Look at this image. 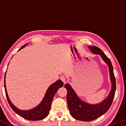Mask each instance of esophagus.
Segmentation results:
<instances>
[{
	"instance_id": "esophagus-1",
	"label": "esophagus",
	"mask_w": 126,
	"mask_h": 126,
	"mask_svg": "<svg viewBox=\"0 0 126 126\" xmlns=\"http://www.w3.org/2000/svg\"><path fill=\"white\" fill-rule=\"evenodd\" d=\"M60 79H61V80L64 83H66V79H65V77L64 76H62Z\"/></svg>"
}]
</instances>
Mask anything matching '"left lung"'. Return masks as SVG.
I'll return each mask as SVG.
<instances>
[{"label":"left lung","mask_w":126,"mask_h":126,"mask_svg":"<svg viewBox=\"0 0 126 126\" xmlns=\"http://www.w3.org/2000/svg\"><path fill=\"white\" fill-rule=\"evenodd\" d=\"M88 47L93 54L100 55L108 66L111 89L108 97L103 101L96 104H90L81 100L70 85L68 83L64 85V87L67 90V102L71 115L75 119L82 121H93L106 113L112 104L116 89L113 68L110 59L98 47L88 46Z\"/></svg>","instance_id":"1"}]
</instances>
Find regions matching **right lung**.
I'll list each match as a JSON object with an SVG mask.
<instances>
[{
    "label": "right lung",
    "mask_w": 126,
    "mask_h": 126,
    "mask_svg": "<svg viewBox=\"0 0 126 126\" xmlns=\"http://www.w3.org/2000/svg\"><path fill=\"white\" fill-rule=\"evenodd\" d=\"M27 44H26L25 45L22 46L18 50V51L21 49L23 48L26 45H27ZM5 75L6 72L4 76V88L5 95L6 96H7L8 102L9 105L15 112L19 116L23 118L30 121L41 120V119L45 118L48 115L49 111L50 110L51 102H52L55 93H57L58 90L63 86V82L61 79L53 83L52 85L50 86L48 89H47V92H46L43 100L37 107H35L34 108L27 110H20L18 109L17 107H16L10 100L7 94V89H6Z\"/></svg>",
    "instance_id": "add662e5"
}]
</instances>
